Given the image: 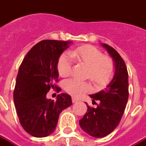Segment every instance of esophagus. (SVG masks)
<instances>
[{"label":"esophagus","instance_id":"esophagus-1","mask_svg":"<svg viewBox=\"0 0 146 146\" xmlns=\"http://www.w3.org/2000/svg\"><path fill=\"white\" fill-rule=\"evenodd\" d=\"M79 99L78 98H72V102L73 103H76V102L79 101Z\"/></svg>","mask_w":146,"mask_h":146}]
</instances>
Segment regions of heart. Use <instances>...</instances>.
<instances>
[{
	"label": "heart",
	"mask_w": 146,
	"mask_h": 146,
	"mask_svg": "<svg viewBox=\"0 0 146 146\" xmlns=\"http://www.w3.org/2000/svg\"><path fill=\"white\" fill-rule=\"evenodd\" d=\"M72 58L77 59L88 67V76L98 86L106 85L114 76L115 64L112 59L104 56L94 46L86 45L70 51L69 54L64 53L60 56L57 69L61 76L67 77L71 73ZM64 87L67 93L74 97H80L92 89L88 82L76 79L67 80Z\"/></svg>",
	"instance_id": "heart-1"
}]
</instances>
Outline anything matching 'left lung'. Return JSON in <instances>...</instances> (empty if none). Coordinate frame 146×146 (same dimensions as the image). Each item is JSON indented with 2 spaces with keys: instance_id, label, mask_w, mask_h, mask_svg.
<instances>
[{
  "instance_id": "left-lung-1",
  "label": "left lung",
  "mask_w": 146,
  "mask_h": 146,
  "mask_svg": "<svg viewBox=\"0 0 146 146\" xmlns=\"http://www.w3.org/2000/svg\"><path fill=\"white\" fill-rule=\"evenodd\" d=\"M115 62V74L105 89L90 94L97 107H90L79 120L81 128L92 137L100 138L110 134L120 122L129 96L128 73L125 63L118 52L103 43ZM98 102V104L96 103Z\"/></svg>"
}]
</instances>
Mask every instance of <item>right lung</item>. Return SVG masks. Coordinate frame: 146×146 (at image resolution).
Returning a JSON list of instances; mask_svg holds the SVG:
<instances>
[{
    "label": "right lung",
    "instance_id": "right-lung-1",
    "mask_svg": "<svg viewBox=\"0 0 146 146\" xmlns=\"http://www.w3.org/2000/svg\"><path fill=\"white\" fill-rule=\"evenodd\" d=\"M71 41L45 40L36 43L24 58L15 81L13 100L19 122L34 137H46L56 127L60 113L72 105L67 94H58L56 101L47 99L51 88H61L57 64Z\"/></svg>",
    "mask_w": 146,
    "mask_h": 146
}]
</instances>
